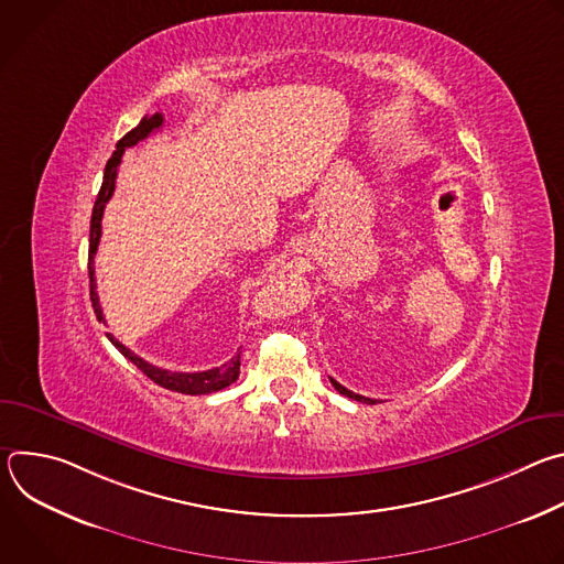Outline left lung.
Segmentation results:
<instances>
[{"label":"left lung","instance_id":"left-lung-1","mask_svg":"<svg viewBox=\"0 0 564 564\" xmlns=\"http://www.w3.org/2000/svg\"><path fill=\"white\" fill-rule=\"evenodd\" d=\"M330 381H333V386L341 392V394H346V397H350V399H357V401H364V404H377V399H368V397H364V394H357V392H352V390H348V388H344L339 381H335L333 377H330Z\"/></svg>","mask_w":564,"mask_h":564}]
</instances>
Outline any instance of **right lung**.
Segmentation results:
<instances>
[{"label": "right lung", "mask_w": 564, "mask_h": 564, "mask_svg": "<svg viewBox=\"0 0 564 564\" xmlns=\"http://www.w3.org/2000/svg\"><path fill=\"white\" fill-rule=\"evenodd\" d=\"M163 127V113H153V116H144L140 120V124L135 129H131L124 138L118 140L116 151L111 153V158L107 160L105 167V178H102V187L98 192L96 205H94V214H91V234H89V285H91V303H94V312L98 316V321H105L102 316V307H100V299L96 292V268H94V259L98 252V243L102 236V214L105 207L109 203V198L113 196L116 189V176H118V167L122 163V153L127 147L138 144L140 140H144L149 133H153L155 129ZM109 341L133 364L138 366L151 381H155L158 386H163L167 390L174 392H183V394H209L216 390L227 388L229 383H234L238 379L240 372V352H236L227 364H223L220 368H212V370H203V372H172L165 368H158L149 361H144L142 357H138L135 352H131L127 346H122L113 335H109Z\"/></svg>", "instance_id": "1"}]
</instances>
